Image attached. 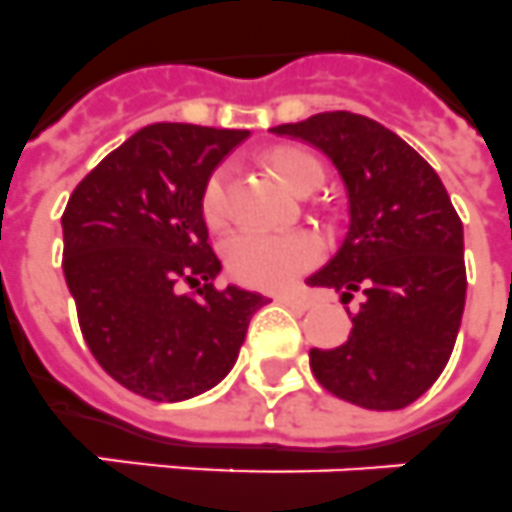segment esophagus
Returning a JSON list of instances; mask_svg holds the SVG:
<instances>
[{"label":"esophagus","instance_id":"1","mask_svg":"<svg viewBox=\"0 0 512 512\" xmlns=\"http://www.w3.org/2000/svg\"><path fill=\"white\" fill-rule=\"evenodd\" d=\"M278 302H283L291 309H299V312L315 307V299L309 294H304V291H286V294H278Z\"/></svg>","mask_w":512,"mask_h":512}]
</instances>
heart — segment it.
<instances>
[{"instance_id": "obj_1", "label": "heart", "mask_w": 512, "mask_h": 512, "mask_svg": "<svg viewBox=\"0 0 512 512\" xmlns=\"http://www.w3.org/2000/svg\"><path fill=\"white\" fill-rule=\"evenodd\" d=\"M273 169L289 190L307 195L317 190L325 179V169L312 153L296 148H283L273 153ZM231 187H234V166L221 163L210 171L200 192V213L210 229H223L231 216ZM325 255V244L315 231H242L231 236L223 249L226 268L236 281L278 289L302 276L304 270L315 268Z\"/></svg>"}]
</instances>
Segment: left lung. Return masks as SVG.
<instances>
[{
  "label": "left lung",
  "mask_w": 512,
  "mask_h": 512,
  "mask_svg": "<svg viewBox=\"0 0 512 512\" xmlns=\"http://www.w3.org/2000/svg\"><path fill=\"white\" fill-rule=\"evenodd\" d=\"M273 135L315 145L349 195V231L309 286L359 296L351 336L312 349L322 388L372 411L414 403L453 354L466 304L463 223L437 171L375 119L325 111Z\"/></svg>",
  "instance_id": "1"
}]
</instances>
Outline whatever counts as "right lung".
I'll return each instance as SVG.
<instances>
[{
    "label": "right lung",
    "instance_id": "right-lung-1",
    "mask_svg": "<svg viewBox=\"0 0 512 512\" xmlns=\"http://www.w3.org/2000/svg\"><path fill=\"white\" fill-rule=\"evenodd\" d=\"M247 130L161 122L111 150L64 208V278L90 354L150 401H187L234 367L263 294L216 289L205 179ZM190 285L195 292H184Z\"/></svg>",
    "mask_w": 512,
    "mask_h": 512
}]
</instances>
